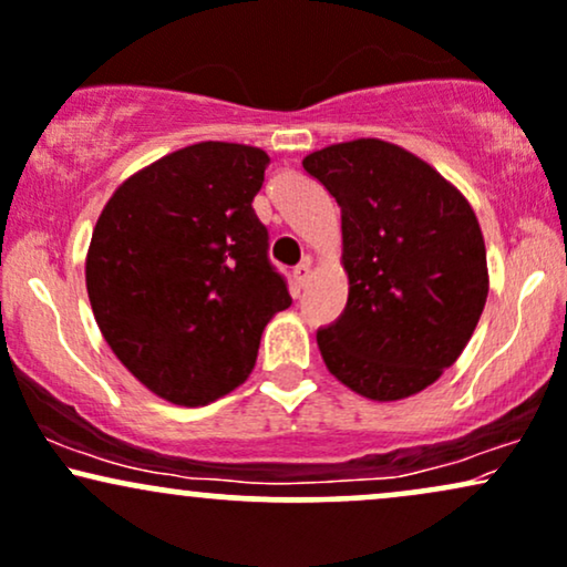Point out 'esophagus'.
<instances>
[{
	"label": "esophagus",
	"instance_id": "1",
	"mask_svg": "<svg viewBox=\"0 0 567 567\" xmlns=\"http://www.w3.org/2000/svg\"><path fill=\"white\" fill-rule=\"evenodd\" d=\"M311 279V264H301L292 269V285H296V290H303L306 285H309Z\"/></svg>",
	"mask_w": 567,
	"mask_h": 567
}]
</instances>
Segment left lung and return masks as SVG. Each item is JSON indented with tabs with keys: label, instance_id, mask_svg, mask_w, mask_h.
<instances>
[{
	"label": "left lung",
	"instance_id": "obj_1",
	"mask_svg": "<svg viewBox=\"0 0 567 567\" xmlns=\"http://www.w3.org/2000/svg\"><path fill=\"white\" fill-rule=\"evenodd\" d=\"M303 168L340 206L349 303L317 332L330 374L372 401L425 391L473 338L488 296L486 243L467 197L431 163L361 136Z\"/></svg>",
	"mask_w": 567,
	"mask_h": 567
}]
</instances>
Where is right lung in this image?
Returning <instances> with one entry per match:
<instances>
[{"instance_id":"add662e5","label":"right lung","mask_w":567,"mask_h":567,"mask_svg":"<svg viewBox=\"0 0 567 567\" xmlns=\"http://www.w3.org/2000/svg\"><path fill=\"white\" fill-rule=\"evenodd\" d=\"M266 163L237 142L174 150L128 176L94 224L86 292L102 338L172 404L243 385L264 327L292 303L254 210Z\"/></svg>"}]
</instances>
